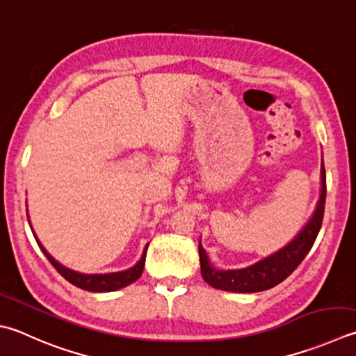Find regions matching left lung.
I'll return each instance as SVG.
<instances>
[{
	"label": "left lung",
	"mask_w": 356,
	"mask_h": 356,
	"mask_svg": "<svg viewBox=\"0 0 356 356\" xmlns=\"http://www.w3.org/2000/svg\"><path fill=\"white\" fill-rule=\"evenodd\" d=\"M321 196H319L316 210L313 213L312 219L307 222V225L302 228V232L284 248H281L280 252L253 264V266L241 270L216 268L214 266H211L204 247L199 242L200 271L205 282L210 284L214 289L225 291L256 293V291L273 289L275 285L282 282L285 277H289L299 264L304 261V257L307 256L313 243L316 241L319 229H321L327 193L324 162L321 163Z\"/></svg>",
	"instance_id": "1"
}]
</instances>
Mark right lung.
<instances>
[{
  "label": "right lung",
  "instance_id": "add662e5",
  "mask_svg": "<svg viewBox=\"0 0 356 356\" xmlns=\"http://www.w3.org/2000/svg\"><path fill=\"white\" fill-rule=\"evenodd\" d=\"M27 220H29V218H27ZM33 236H35V233H33ZM35 239H37V236H35ZM37 242H38V245L41 248V252H43L44 256L49 259V262H51L52 266L57 268L58 273L63 277H65L66 281H69L72 285H75V287L88 290V291H114V290H120L123 287H127V285L137 281L143 273L146 250H148V245H149V243H146L140 261H138L134 267H131L128 270H123V271H117V273L85 275V273H79V271H74L71 268L61 266L60 262L55 261L54 257L46 252V248L41 245L38 239H37Z\"/></svg>",
  "mask_w": 356,
  "mask_h": 356
}]
</instances>
